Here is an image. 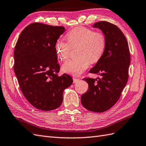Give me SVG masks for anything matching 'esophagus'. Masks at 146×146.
Segmentation results:
<instances>
[{
	"instance_id": "34e87169",
	"label": "esophagus",
	"mask_w": 146,
	"mask_h": 146,
	"mask_svg": "<svg viewBox=\"0 0 146 146\" xmlns=\"http://www.w3.org/2000/svg\"><path fill=\"white\" fill-rule=\"evenodd\" d=\"M78 80H79V79H78V78H75V77H73V82L74 83H76V82H77Z\"/></svg>"
}]
</instances>
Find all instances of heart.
I'll use <instances>...</instances> for the list:
<instances>
[{"mask_svg": "<svg viewBox=\"0 0 146 146\" xmlns=\"http://www.w3.org/2000/svg\"><path fill=\"white\" fill-rule=\"evenodd\" d=\"M68 42L61 39L56 40L54 49L57 57L61 61H64L68 58L71 47L79 46L77 59L69 60L62 66V71L78 76L88 68L90 61L96 62L100 60L106 48V38L101 33L86 28L77 27L70 30L67 34Z\"/></svg>", "mask_w": 146, "mask_h": 146, "instance_id": "heart-1", "label": "heart"}]
</instances>
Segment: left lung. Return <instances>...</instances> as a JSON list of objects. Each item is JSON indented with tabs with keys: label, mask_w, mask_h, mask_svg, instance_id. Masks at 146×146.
<instances>
[{
	"label": "left lung",
	"mask_w": 146,
	"mask_h": 146,
	"mask_svg": "<svg viewBox=\"0 0 146 146\" xmlns=\"http://www.w3.org/2000/svg\"><path fill=\"white\" fill-rule=\"evenodd\" d=\"M106 38V48L100 60L90 73L101 78H85L88 84L87 92L81 96L84 107L90 111L103 112L111 109L120 97L127 84L130 64V53L125 36L117 26L108 21L94 23Z\"/></svg>",
	"instance_id": "8db88e82"
}]
</instances>
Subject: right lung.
Wrapping results in <instances>:
<instances>
[{
	"instance_id": "1",
	"label": "right lung",
	"mask_w": 146,
	"mask_h": 146,
	"mask_svg": "<svg viewBox=\"0 0 146 146\" xmlns=\"http://www.w3.org/2000/svg\"><path fill=\"white\" fill-rule=\"evenodd\" d=\"M64 31L62 26L33 23L22 31L15 45L14 70L21 92L42 111L60 107L64 90L72 84L69 75H58L60 66L54 45Z\"/></svg>"
}]
</instances>
